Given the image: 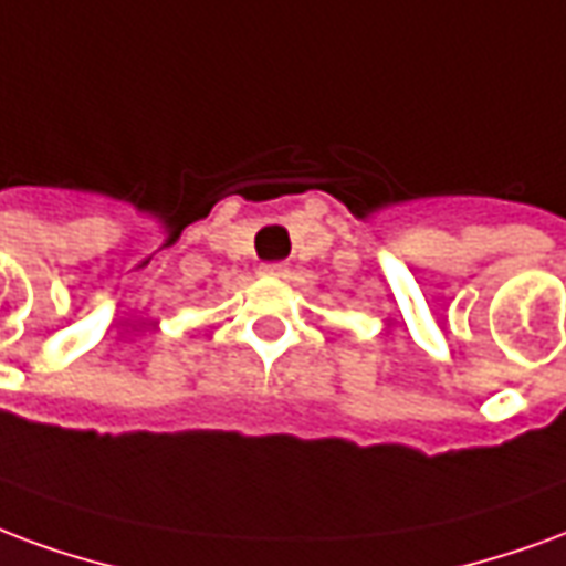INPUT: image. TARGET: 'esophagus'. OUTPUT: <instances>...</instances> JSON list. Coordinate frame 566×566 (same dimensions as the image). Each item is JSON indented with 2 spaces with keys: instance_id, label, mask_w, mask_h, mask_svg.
Wrapping results in <instances>:
<instances>
[{
  "instance_id": "1",
  "label": "esophagus",
  "mask_w": 566,
  "mask_h": 566,
  "mask_svg": "<svg viewBox=\"0 0 566 566\" xmlns=\"http://www.w3.org/2000/svg\"><path fill=\"white\" fill-rule=\"evenodd\" d=\"M262 274H265V277H286L289 268L283 265V262H271V265H262Z\"/></svg>"
}]
</instances>
